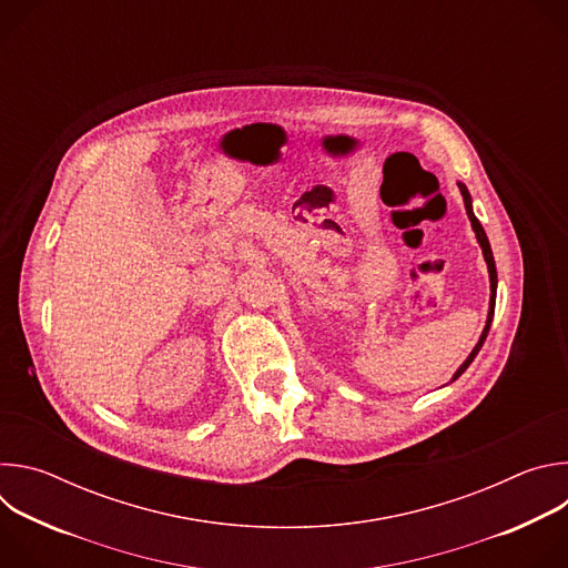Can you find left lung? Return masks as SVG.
Returning <instances> with one entry per match:
<instances>
[{"label": "left lung", "mask_w": 568, "mask_h": 568, "mask_svg": "<svg viewBox=\"0 0 568 568\" xmlns=\"http://www.w3.org/2000/svg\"><path fill=\"white\" fill-rule=\"evenodd\" d=\"M458 189H460V195H463V202H465V211H467V217H469V222H471V229H474V233H476V240H478V245H480V250H483V256H485V263H488V272H490V312H488V323H485V328H483V335H480V339H478V344L474 346V351L469 353V357L463 362V366L454 373V379L456 377H460L463 373H465V368L471 364V359L476 357V353L480 351V346H483V342H485V337H488V331H490V323H493V316H495V301H497V267H495V258H493V250H490V242H488V235H485V231H483V226H480V222L476 220V215H474V211H471V197H469V193H467V189H465V184H458Z\"/></svg>", "instance_id": "1"}]
</instances>
